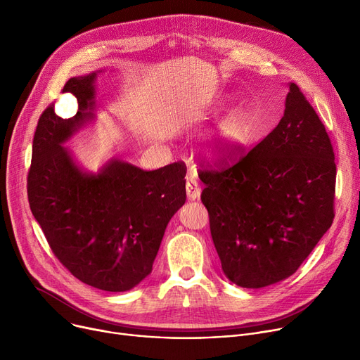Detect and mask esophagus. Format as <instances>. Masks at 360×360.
Here are the masks:
<instances>
[{
    "label": "esophagus",
    "instance_id": "1",
    "mask_svg": "<svg viewBox=\"0 0 360 360\" xmlns=\"http://www.w3.org/2000/svg\"><path fill=\"white\" fill-rule=\"evenodd\" d=\"M185 188H186V197H188V200L194 201V200H198V198H200L201 190H200V186H198V184H197L195 179H188Z\"/></svg>",
    "mask_w": 360,
    "mask_h": 360
}]
</instances>
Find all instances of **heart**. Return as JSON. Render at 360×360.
Returning <instances> with one entry per match:
<instances>
[{
	"instance_id": "heart-1",
	"label": "heart",
	"mask_w": 360,
	"mask_h": 360,
	"mask_svg": "<svg viewBox=\"0 0 360 360\" xmlns=\"http://www.w3.org/2000/svg\"><path fill=\"white\" fill-rule=\"evenodd\" d=\"M245 117L240 110L232 112L224 121L220 122L214 134L204 141V148L213 156H223L245 139Z\"/></svg>"
}]
</instances>
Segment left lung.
<instances>
[{"mask_svg": "<svg viewBox=\"0 0 360 360\" xmlns=\"http://www.w3.org/2000/svg\"><path fill=\"white\" fill-rule=\"evenodd\" d=\"M288 87L285 113L266 139L235 165L198 174L221 270L247 289L292 276L334 219L330 137L300 89Z\"/></svg>", "mask_w": 360, "mask_h": 360, "instance_id": "1", "label": "left lung"}]
</instances>
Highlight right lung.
Returning a JSON list of instances; mask_svg holds the SVG:
<instances>
[{
  "label": "right lung",
  "instance_id": "obj_1",
  "mask_svg": "<svg viewBox=\"0 0 360 360\" xmlns=\"http://www.w3.org/2000/svg\"><path fill=\"white\" fill-rule=\"evenodd\" d=\"M93 71L70 79L63 91L79 110L63 120L45 109L33 137L27 176L30 210L55 257L89 286L106 292L136 288L153 269L169 220L185 204L182 163L143 170L118 158L98 172L75 162L67 144L96 118Z\"/></svg>",
  "mask_w": 360,
  "mask_h": 360
}]
</instances>
